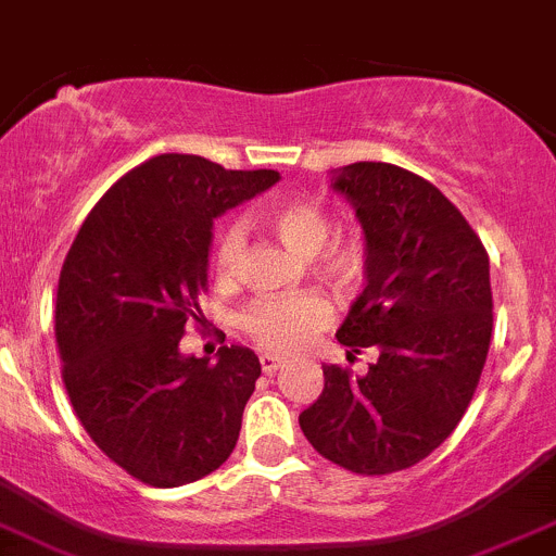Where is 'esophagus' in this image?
<instances>
[{"mask_svg": "<svg viewBox=\"0 0 556 556\" xmlns=\"http://www.w3.org/2000/svg\"><path fill=\"white\" fill-rule=\"evenodd\" d=\"M258 363H262L264 374H275L278 368H281V357H275V354H262V357H258Z\"/></svg>", "mask_w": 556, "mask_h": 556, "instance_id": "1", "label": "esophagus"}]
</instances>
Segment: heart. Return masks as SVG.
Wrapping results in <instances>:
<instances>
[{"label": "heart", "mask_w": 556, "mask_h": 556, "mask_svg": "<svg viewBox=\"0 0 556 556\" xmlns=\"http://www.w3.org/2000/svg\"><path fill=\"white\" fill-rule=\"evenodd\" d=\"M267 224L300 256H316V273L336 289H352L366 269V242L361 237L332 235V215L311 199H287L267 210ZM245 256V226L231 220L224 226L215 245V275L231 281ZM330 321V308L316 294H298L283 300H256L240 316V327L251 341L269 352L303 349Z\"/></svg>", "instance_id": "b5f03b06"}]
</instances>
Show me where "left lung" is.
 I'll return each mask as SVG.
<instances>
[{
  "label": "left lung",
  "mask_w": 556,
  "mask_h": 556,
  "mask_svg": "<svg viewBox=\"0 0 556 556\" xmlns=\"http://www.w3.org/2000/svg\"><path fill=\"white\" fill-rule=\"evenodd\" d=\"M332 190L366 235V289L336 338L379 361L363 377L321 366L300 428L327 462L390 475L437 451L472 401L494 325L489 253L440 188L393 163H349Z\"/></svg>",
  "instance_id": "obj_1"
}]
</instances>
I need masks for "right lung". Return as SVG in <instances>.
Here are the masks:
<instances>
[{
	"instance_id": "1",
	"label": "right lung",
	"mask_w": 556,
	"mask_h": 556,
	"mask_svg": "<svg viewBox=\"0 0 556 556\" xmlns=\"http://www.w3.org/2000/svg\"><path fill=\"white\" fill-rule=\"evenodd\" d=\"M278 182L199 155H155L116 179L78 229L56 289V346L76 417L130 478L193 483L231 456L262 374L245 346L179 352L202 321L213 220Z\"/></svg>"
}]
</instances>
